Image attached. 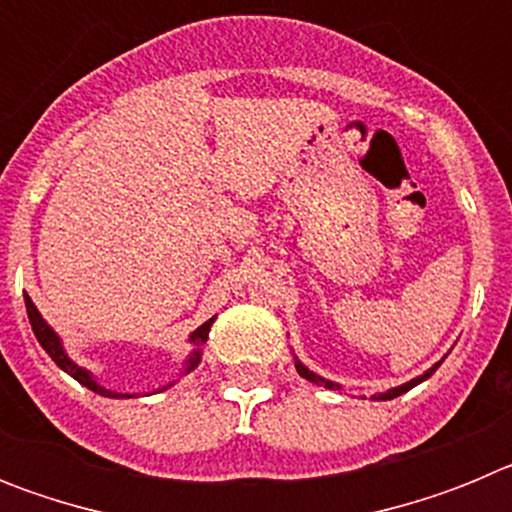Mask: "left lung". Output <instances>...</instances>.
<instances>
[{
    "mask_svg": "<svg viewBox=\"0 0 512 512\" xmlns=\"http://www.w3.org/2000/svg\"><path fill=\"white\" fill-rule=\"evenodd\" d=\"M441 361H443V359H441ZM441 361H438V364H433L431 369H428V372H425V374H420V377H415V379H410V382L400 384V387H392V390H387V392H377V395H372V400H395V397H397V395H402V392L413 390L415 384L425 382V379H428V377H431L433 372H436L438 366H441ZM295 369H297V374H300L302 379H307V382L318 384V387H325V390H336V392H341V384H338V382H330V379L320 377V374H315V372H312V369H307V366L302 364V361L297 359V356H295Z\"/></svg>",
    "mask_w": 512,
    "mask_h": 512,
    "instance_id": "obj_1",
    "label": "left lung"
}]
</instances>
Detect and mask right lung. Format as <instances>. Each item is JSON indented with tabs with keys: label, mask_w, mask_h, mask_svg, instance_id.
<instances>
[{
	"label": "right lung",
	"mask_w": 512,
	"mask_h": 512,
	"mask_svg": "<svg viewBox=\"0 0 512 512\" xmlns=\"http://www.w3.org/2000/svg\"><path fill=\"white\" fill-rule=\"evenodd\" d=\"M25 307H27V318H30V325H33V333H35V338H38V343L45 348V354L51 356V359L56 361V364L61 366L63 372L69 374V377H74L76 382L84 384L87 390L97 392V395L110 397V400H128V397H138V395H130V392H115V390H110V387H104V384H99V379L94 377V374L89 372V369H84V366H79L74 359H71L69 351H66V346H63V338L58 336V333L51 328V325L45 323L43 315H40V310H38V307H35V302L30 300V295H25ZM212 323H215V318H210V320H207V323H202L200 328L194 330V333H189V346H192V351H189L187 359L182 361V369H179L176 379H171V382L164 384L161 390H153V392L169 390V387H174V384L179 382V379L187 377L189 372H194V369L200 366L202 346H205V343H207V336H210Z\"/></svg>",
	"instance_id": "add662e5"
}]
</instances>
